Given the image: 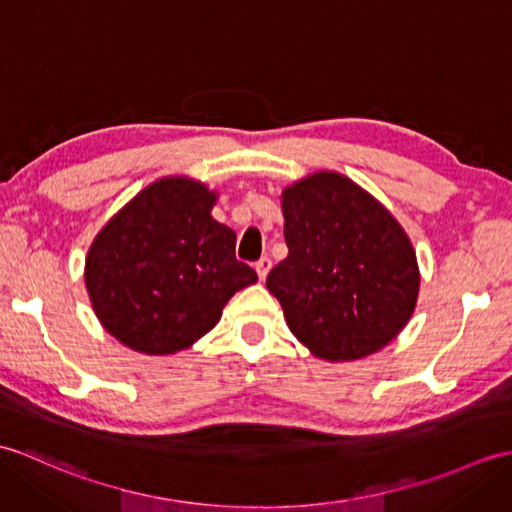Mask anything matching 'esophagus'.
<instances>
[{
    "label": "esophagus",
    "mask_w": 512,
    "mask_h": 512,
    "mask_svg": "<svg viewBox=\"0 0 512 512\" xmlns=\"http://www.w3.org/2000/svg\"><path fill=\"white\" fill-rule=\"evenodd\" d=\"M270 268H272V261H270V257H261L257 264H255V270H257V277L264 281L266 277H268V272H270Z\"/></svg>",
    "instance_id": "obj_1"
}]
</instances>
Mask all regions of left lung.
<instances>
[{
	"label": "left lung",
	"mask_w": 512,
	"mask_h": 512,
	"mask_svg": "<svg viewBox=\"0 0 512 512\" xmlns=\"http://www.w3.org/2000/svg\"><path fill=\"white\" fill-rule=\"evenodd\" d=\"M281 211L288 257L266 285L296 340L327 362L384 349L419 299L408 233L375 196L329 170L285 187Z\"/></svg>",
	"instance_id": "obj_1"
}]
</instances>
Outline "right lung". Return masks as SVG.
Listing matches in <instances>:
<instances>
[{"label": "right lung", "mask_w": 512, "mask_h": 512, "mask_svg": "<svg viewBox=\"0 0 512 512\" xmlns=\"http://www.w3.org/2000/svg\"><path fill=\"white\" fill-rule=\"evenodd\" d=\"M218 194L163 176L95 235L85 285L95 316L124 347L172 355L216 327L231 296L257 281L235 259V231L213 220Z\"/></svg>", "instance_id": "1"}]
</instances>
